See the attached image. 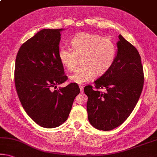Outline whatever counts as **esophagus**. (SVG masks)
Instances as JSON below:
<instances>
[{
	"mask_svg": "<svg viewBox=\"0 0 157 157\" xmlns=\"http://www.w3.org/2000/svg\"><path fill=\"white\" fill-rule=\"evenodd\" d=\"M79 89H80V91L82 92V93L83 90H84V87H83V86H79Z\"/></svg>",
	"mask_w": 157,
	"mask_h": 157,
	"instance_id": "34e87169",
	"label": "esophagus"
}]
</instances>
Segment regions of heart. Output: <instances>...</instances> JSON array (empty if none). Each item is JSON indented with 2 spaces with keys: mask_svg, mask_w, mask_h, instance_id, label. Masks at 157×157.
Masks as SVG:
<instances>
[{
  "mask_svg": "<svg viewBox=\"0 0 157 157\" xmlns=\"http://www.w3.org/2000/svg\"><path fill=\"white\" fill-rule=\"evenodd\" d=\"M72 49L61 47L58 58L64 68L69 71L75 68L78 58L83 64L69 77L73 83L82 84L91 80L96 73L101 75L111 68L115 59L116 47L108 38L86 32L79 33L71 40Z\"/></svg>",
  "mask_w": 157,
  "mask_h": 157,
  "instance_id": "obj_1",
  "label": "heart"
}]
</instances>
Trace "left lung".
Wrapping results in <instances>:
<instances>
[{
    "label": "left lung",
    "instance_id": "8db88e82",
    "mask_svg": "<svg viewBox=\"0 0 157 157\" xmlns=\"http://www.w3.org/2000/svg\"><path fill=\"white\" fill-rule=\"evenodd\" d=\"M117 51L111 68L94 82L96 89L86 86L88 119L92 126L110 131L120 126L132 113L143 87L144 75L140 56L134 46L119 36Z\"/></svg>",
    "mask_w": 157,
    "mask_h": 157
}]
</instances>
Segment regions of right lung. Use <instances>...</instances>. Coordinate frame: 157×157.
Listing matches in <instances>:
<instances>
[{"label":"right lung","mask_w":157,"mask_h":157,"mask_svg":"<svg viewBox=\"0 0 157 157\" xmlns=\"http://www.w3.org/2000/svg\"><path fill=\"white\" fill-rule=\"evenodd\" d=\"M63 30L42 29L22 44L16 57L14 83L19 101L30 117L44 128L65 122L80 91L75 83L53 90L67 79L58 58Z\"/></svg>","instance_id":"add662e5"}]
</instances>
